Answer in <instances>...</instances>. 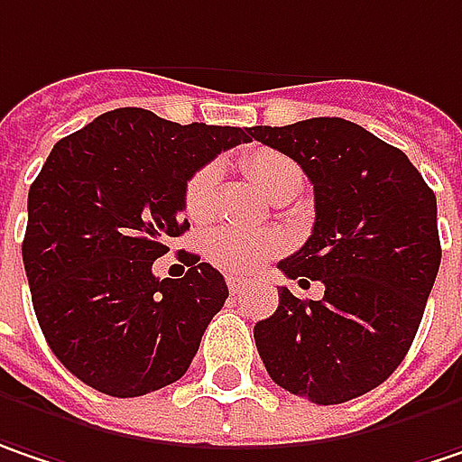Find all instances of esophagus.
<instances>
[{
    "instance_id": "obj_1",
    "label": "esophagus",
    "mask_w": 462,
    "mask_h": 462,
    "mask_svg": "<svg viewBox=\"0 0 462 462\" xmlns=\"http://www.w3.org/2000/svg\"><path fill=\"white\" fill-rule=\"evenodd\" d=\"M227 287H230L232 295H243L245 290H248V280H243V277H227Z\"/></svg>"
}]
</instances>
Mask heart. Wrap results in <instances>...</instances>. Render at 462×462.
Returning a JSON list of instances; mask_svg holds the SVG:
<instances>
[{
    "instance_id": "b5f03b06",
    "label": "heart",
    "mask_w": 462,
    "mask_h": 462,
    "mask_svg": "<svg viewBox=\"0 0 462 462\" xmlns=\"http://www.w3.org/2000/svg\"><path fill=\"white\" fill-rule=\"evenodd\" d=\"M243 167L272 201H277L282 196H298V190L303 188V170L280 151H248L243 156ZM217 185H219L217 164H204L201 170H196L190 175L188 185H185V196H182L185 214L190 219L199 222L214 211ZM201 248H204V256L214 266H219L225 272H235V274H245V272H256L269 258L277 256L285 248V240L274 232H243L232 230V227H217V230L206 232Z\"/></svg>"
}]
</instances>
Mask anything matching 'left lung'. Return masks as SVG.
Returning a JSON list of instances; mask_svg holds the SVG:
<instances>
[{"label": "left lung", "instance_id": "left-lung-1", "mask_svg": "<svg viewBox=\"0 0 462 462\" xmlns=\"http://www.w3.org/2000/svg\"><path fill=\"white\" fill-rule=\"evenodd\" d=\"M313 182L316 222L280 261L287 280L324 285L321 300L280 287L254 337L269 376L316 405L371 393L402 364L434 287L442 245L437 196L400 149L342 117L251 127Z\"/></svg>", "mask_w": 462, "mask_h": 462}]
</instances>
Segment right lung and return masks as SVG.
<instances>
[{"mask_svg": "<svg viewBox=\"0 0 462 462\" xmlns=\"http://www.w3.org/2000/svg\"><path fill=\"white\" fill-rule=\"evenodd\" d=\"M248 141L251 127L123 106L51 149L28 190L23 263L43 337L80 382L141 397L188 371L227 282L185 251L180 280L153 277V261L188 230L190 175Z\"/></svg>", "mask_w": 462, "mask_h": 462, "instance_id": "right-lung-1", "label": "right lung"}]
</instances>
